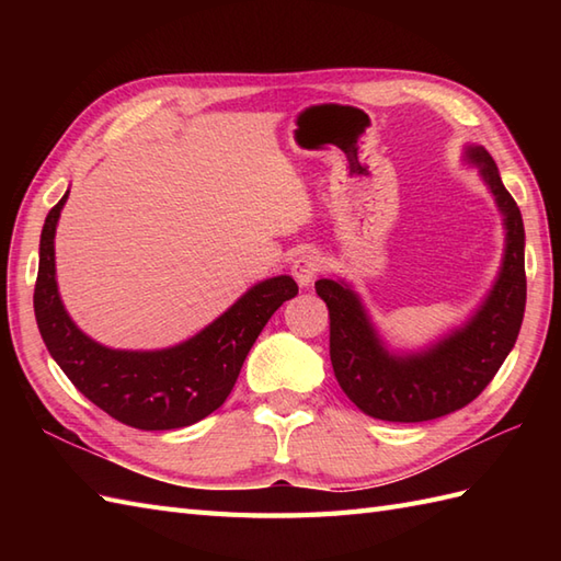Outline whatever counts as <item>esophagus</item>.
I'll return each mask as SVG.
<instances>
[{
    "mask_svg": "<svg viewBox=\"0 0 561 561\" xmlns=\"http://www.w3.org/2000/svg\"><path fill=\"white\" fill-rule=\"evenodd\" d=\"M320 267H323V262H320V257L316 253H304L294 260L291 274H294V279L301 284V287H311V284L318 279Z\"/></svg>",
    "mask_w": 561,
    "mask_h": 561,
    "instance_id": "34e87169",
    "label": "esophagus"
}]
</instances>
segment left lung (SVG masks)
<instances>
[{"mask_svg": "<svg viewBox=\"0 0 561 561\" xmlns=\"http://www.w3.org/2000/svg\"><path fill=\"white\" fill-rule=\"evenodd\" d=\"M504 211L506 255L490 299L468 325L422 356L396 359L376 337L359 299L342 284L318 279L330 311V362L356 408L383 422H428L462 410L492 383L516 344L526 311V231L516 199L482 147L470 149Z\"/></svg>", "mask_w": 561, "mask_h": 561, "instance_id": "obj_1", "label": "left lung"}]
</instances>
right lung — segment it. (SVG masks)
<instances>
[{
	"label": "right lung",
	"mask_w": 561,
	"mask_h": 561,
	"mask_svg": "<svg viewBox=\"0 0 561 561\" xmlns=\"http://www.w3.org/2000/svg\"><path fill=\"white\" fill-rule=\"evenodd\" d=\"M69 193V190H67ZM67 195L47 211L33 308L41 337L59 368L96 408L141 432L190 426L229 398L245 356L277 308L299 294L291 277L250 289L229 311L178 347L115 352L71 323L55 282V226Z\"/></svg>",
	"instance_id": "right-lung-1"
}]
</instances>
